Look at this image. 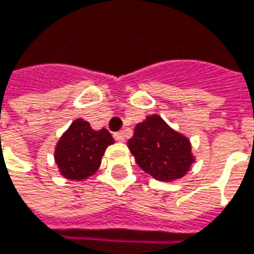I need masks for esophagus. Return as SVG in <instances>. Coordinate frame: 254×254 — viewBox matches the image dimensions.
<instances>
[{
	"instance_id": "34e87169",
	"label": "esophagus",
	"mask_w": 254,
	"mask_h": 254,
	"mask_svg": "<svg viewBox=\"0 0 254 254\" xmlns=\"http://www.w3.org/2000/svg\"><path fill=\"white\" fill-rule=\"evenodd\" d=\"M114 138H115V140H118V142H125V132H115V134H114Z\"/></svg>"
}]
</instances>
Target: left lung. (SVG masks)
Masks as SVG:
<instances>
[{
  "label": "left lung",
  "instance_id": "left-lung-1",
  "mask_svg": "<svg viewBox=\"0 0 254 254\" xmlns=\"http://www.w3.org/2000/svg\"><path fill=\"white\" fill-rule=\"evenodd\" d=\"M127 144L139 167L158 181L184 177L194 162L189 139L175 132L158 115L136 125Z\"/></svg>",
  "mask_w": 254,
  "mask_h": 254
}]
</instances>
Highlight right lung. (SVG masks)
<instances>
[{
	"label": "right lung",
	"mask_w": 254,
	"mask_h": 254,
	"mask_svg": "<svg viewBox=\"0 0 254 254\" xmlns=\"http://www.w3.org/2000/svg\"><path fill=\"white\" fill-rule=\"evenodd\" d=\"M112 143L106 128L95 131L88 122L77 119L57 143L55 159L65 178L81 181L98 170L107 146Z\"/></svg>",
	"instance_id": "obj_1"
}]
</instances>
